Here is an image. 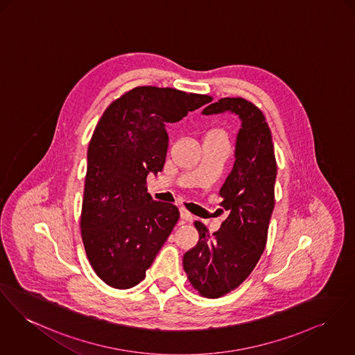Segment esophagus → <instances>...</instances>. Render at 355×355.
Wrapping results in <instances>:
<instances>
[{
    "label": "esophagus",
    "instance_id": "1",
    "mask_svg": "<svg viewBox=\"0 0 355 355\" xmlns=\"http://www.w3.org/2000/svg\"><path fill=\"white\" fill-rule=\"evenodd\" d=\"M180 214H181V218H182V220H187V221L193 220V215H191L189 211H187L185 208H180Z\"/></svg>",
    "mask_w": 355,
    "mask_h": 355
}]
</instances>
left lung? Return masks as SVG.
Returning <instances> with one entry per match:
<instances>
[{
	"mask_svg": "<svg viewBox=\"0 0 355 355\" xmlns=\"http://www.w3.org/2000/svg\"><path fill=\"white\" fill-rule=\"evenodd\" d=\"M234 113L241 120L235 162L220 196L228 216L218 232L196 221L198 243L185 252L184 269L201 296L216 299L238 288L257 266L268 241L274 209L277 164L269 125L245 98H221L201 112Z\"/></svg>",
	"mask_w": 355,
	"mask_h": 355,
	"instance_id": "obj_1",
	"label": "left lung"
}]
</instances>
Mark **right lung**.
Masks as SVG:
<instances>
[{
    "instance_id": "obj_1",
    "label": "right lung",
    "mask_w": 355,
    "mask_h": 355,
    "mask_svg": "<svg viewBox=\"0 0 355 355\" xmlns=\"http://www.w3.org/2000/svg\"><path fill=\"white\" fill-rule=\"evenodd\" d=\"M204 94L140 86L113 101L87 148L82 241L96 274L112 288L137 285L180 218L175 205L155 201L146 178L162 171L167 123L208 104Z\"/></svg>"
}]
</instances>
